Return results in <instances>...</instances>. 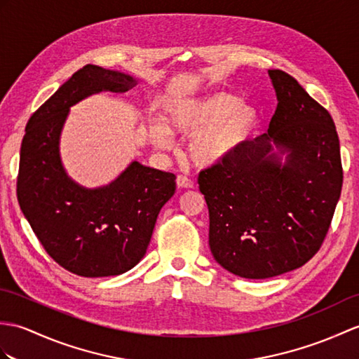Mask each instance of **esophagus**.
<instances>
[{
  "label": "esophagus",
  "mask_w": 359,
  "mask_h": 359,
  "mask_svg": "<svg viewBox=\"0 0 359 359\" xmlns=\"http://www.w3.org/2000/svg\"><path fill=\"white\" fill-rule=\"evenodd\" d=\"M176 183H177L179 188H187V189H189V188L194 187V182L191 180L189 177H187V176H177Z\"/></svg>",
  "instance_id": "esophagus-1"
}]
</instances>
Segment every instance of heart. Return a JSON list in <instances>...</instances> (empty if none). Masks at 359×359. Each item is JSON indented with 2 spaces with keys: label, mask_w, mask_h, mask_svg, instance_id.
Returning <instances> with one entry per match:
<instances>
[{
  "label": "heart",
  "mask_w": 359,
  "mask_h": 359,
  "mask_svg": "<svg viewBox=\"0 0 359 359\" xmlns=\"http://www.w3.org/2000/svg\"><path fill=\"white\" fill-rule=\"evenodd\" d=\"M165 123L148 128L151 144L159 151L172 149V135L189 137L187 154L200 168L223 163L246 144L258 123L257 108L238 102L231 93H212L203 97L183 99L166 110Z\"/></svg>",
  "instance_id": "heart-1"
}]
</instances>
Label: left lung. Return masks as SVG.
<instances>
[{"mask_svg":"<svg viewBox=\"0 0 359 359\" xmlns=\"http://www.w3.org/2000/svg\"><path fill=\"white\" fill-rule=\"evenodd\" d=\"M268 73L278 101L268 133L198 174L215 262L249 280L309 262L327 234L343 187L332 116L290 74Z\"/></svg>","mask_w":359,"mask_h":359,"instance_id":"obj_1","label":"left lung"}]
</instances>
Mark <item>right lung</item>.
<instances>
[{
	"label": "right lung",
	"mask_w": 359,
	"mask_h": 359,
	"mask_svg": "<svg viewBox=\"0 0 359 359\" xmlns=\"http://www.w3.org/2000/svg\"><path fill=\"white\" fill-rule=\"evenodd\" d=\"M137 79L87 64L56 90L27 122L16 194L24 217L53 260L81 277H110L144 258L162 206L176 191L172 172L133 161L105 187L74 182L60 140L70 107L91 95L125 93Z\"/></svg>",
	"instance_id": "add662e5"
}]
</instances>
